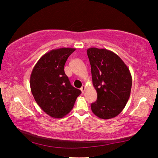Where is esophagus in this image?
Segmentation results:
<instances>
[{
  "label": "esophagus",
  "mask_w": 158,
  "mask_h": 158,
  "mask_svg": "<svg viewBox=\"0 0 158 158\" xmlns=\"http://www.w3.org/2000/svg\"><path fill=\"white\" fill-rule=\"evenodd\" d=\"M80 90H81V93H84V91H85V85H82L81 86V88H80Z\"/></svg>",
  "instance_id": "34e87169"
}]
</instances>
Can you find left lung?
Listing matches in <instances>:
<instances>
[{"instance_id": "8db88e82", "label": "left lung", "mask_w": 158, "mask_h": 158, "mask_svg": "<svg viewBox=\"0 0 158 158\" xmlns=\"http://www.w3.org/2000/svg\"><path fill=\"white\" fill-rule=\"evenodd\" d=\"M87 54L97 99L91 110L103 119L113 118L124 108L131 94L132 77L127 65L113 52L90 48Z\"/></svg>"}]
</instances>
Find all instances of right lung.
Segmentation results:
<instances>
[{
    "label": "right lung",
    "mask_w": 158,
    "mask_h": 158,
    "mask_svg": "<svg viewBox=\"0 0 158 158\" xmlns=\"http://www.w3.org/2000/svg\"><path fill=\"white\" fill-rule=\"evenodd\" d=\"M75 48H61L44 54L31 71V93L43 110L54 118L70 113L81 91L70 84L64 65Z\"/></svg>",
    "instance_id": "add662e5"
}]
</instances>
